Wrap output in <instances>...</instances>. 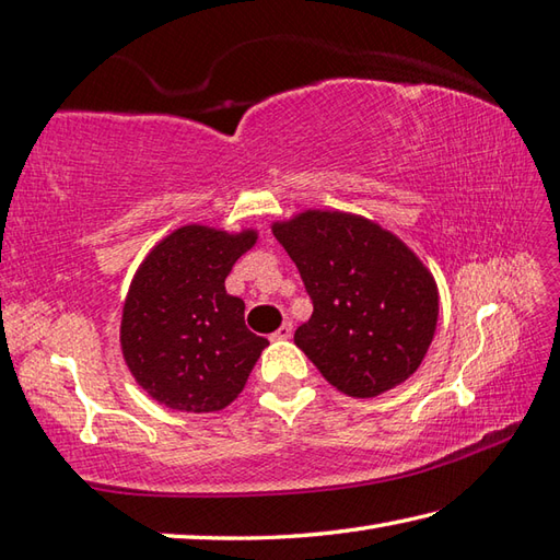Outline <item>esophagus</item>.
Instances as JSON below:
<instances>
[{
    "instance_id": "esophagus-1",
    "label": "esophagus",
    "mask_w": 560,
    "mask_h": 560,
    "mask_svg": "<svg viewBox=\"0 0 560 560\" xmlns=\"http://www.w3.org/2000/svg\"><path fill=\"white\" fill-rule=\"evenodd\" d=\"M291 335H293V325L287 320L283 323L277 332L271 335V339H291Z\"/></svg>"
}]
</instances>
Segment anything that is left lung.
I'll return each mask as SVG.
<instances>
[{"mask_svg": "<svg viewBox=\"0 0 560 560\" xmlns=\"http://www.w3.org/2000/svg\"><path fill=\"white\" fill-rule=\"evenodd\" d=\"M301 271L313 315L293 335L317 371L352 398L408 381L440 315L434 277L388 230L342 211H303L271 225Z\"/></svg>", "mask_w": 560, "mask_h": 560, "instance_id": "obj_1", "label": "left lung"}]
</instances>
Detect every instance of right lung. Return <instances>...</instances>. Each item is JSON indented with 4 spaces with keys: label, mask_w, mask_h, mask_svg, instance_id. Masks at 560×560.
<instances>
[{
    "label": "right lung",
    "mask_w": 560,
    "mask_h": 560,
    "mask_svg": "<svg viewBox=\"0 0 560 560\" xmlns=\"http://www.w3.org/2000/svg\"><path fill=\"white\" fill-rule=\"evenodd\" d=\"M255 230L184 225L142 259L124 303L120 352L152 400L182 412H215L245 388L269 342L245 325V303L225 291Z\"/></svg>",
    "instance_id": "1"
}]
</instances>
